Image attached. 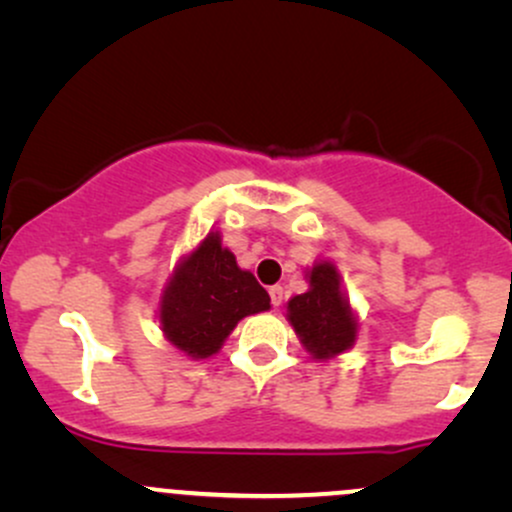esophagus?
I'll use <instances>...</instances> for the list:
<instances>
[{
	"mask_svg": "<svg viewBox=\"0 0 512 512\" xmlns=\"http://www.w3.org/2000/svg\"><path fill=\"white\" fill-rule=\"evenodd\" d=\"M269 298H272V305H274V308H279V305L284 303V289H281L279 284H276V286H269Z\"/></svg>",
	"mask_w": 512,
	"mask_h": 512,
	"instance_id": "1",
	"label": "esophagus"
}]
</instances>
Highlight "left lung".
<instances>
[{
    "instance_id": "left-lung-1",
    "label": "left lung",
    "mask_w": 512,
    "mask_h": 512,
    "mask_svg": "<svg viewBox=\"0 0 512 512\" xmlns=\"http://www.w3.org/2000/svg\"><path fill=\"white\" fill-rule=\"evenodd\" d=\"M289 320L305 349L315 358H330L356 339V320L339 289V274L330 262L310 272V291L289 301Z\"/></svg>"
}]
</instances>
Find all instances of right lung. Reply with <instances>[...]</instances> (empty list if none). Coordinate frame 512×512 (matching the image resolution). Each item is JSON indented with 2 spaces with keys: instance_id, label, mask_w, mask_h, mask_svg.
I'll return each instance as SVG.
<instances>
[{
  "instance_id": "obj_1",
  "label": "right lung",
  "mask_w": 512,
  "mask_h": 512,
  "mask_svg": "<svg viewBox=\"0 0 512 512\" xmlns=\"http://www.w3.org/2000/svg\"><path fill=\"white\" fill-rule=\"evenodd\" d=\"M269 308V293L209 233L180 264L161 301V325L168 342L192 358H207L245 315Z\"/></svg>"
}]
</instances>
